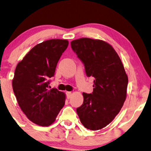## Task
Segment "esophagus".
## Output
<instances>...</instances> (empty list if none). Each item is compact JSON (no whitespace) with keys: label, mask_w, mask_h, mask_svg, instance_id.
<instances>
[{"label":"esophagus","mask_w":151,"mask_h":151,"mask_svg":"<svg viewBox=\"0 0 151 151\" xmlns=\"http://www.w3.org/2000/svg\"><path fill=\"white\" fill-rule=\"evenodd\" d=\"M72 95V92H66V96H67L68 99H70Z\"/></svg>","instance_id":"esophagus-1"}]
</instances>
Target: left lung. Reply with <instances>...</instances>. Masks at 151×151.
Here are the masks:
<instances>
[{"mask_svg": "<svg viewBox=\"0 0 151 151\" xmlns=\"http://www.w3.org/2000/svg\"><path fill=\"white\" fill-rule=\"evenodd\" d=\"M71 47L93 77V92H83V102L77 108L81 124L92 130L101 129L117 115L126 97L128 76L121 59L109 44L88 38L74 40Z\"/></svg>", "mask_w": 151, "mask_h": 151, "instance_id": "1", "label": "left lung"}]
</instances>
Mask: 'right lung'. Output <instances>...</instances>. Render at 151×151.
Returning <instances> with one entry per match:
<instances>
[{"mask_svg": "<svg viewBox=\"0 0 151 151\" xmlns=\"http://www.w3.org/2000/svg\"><path fill=\"white\" fill-rule=\"evenodd\" d=\"M68 41L51 39L35 45L16 68L12 81L18 104L30 121L47 126L65 104V96L57 88L48 89L50 78Z\"/></svg>", "mask_w": 151, "mask_h": 151, "instance_id": "1", "label": "right lung"}]
</instances>
